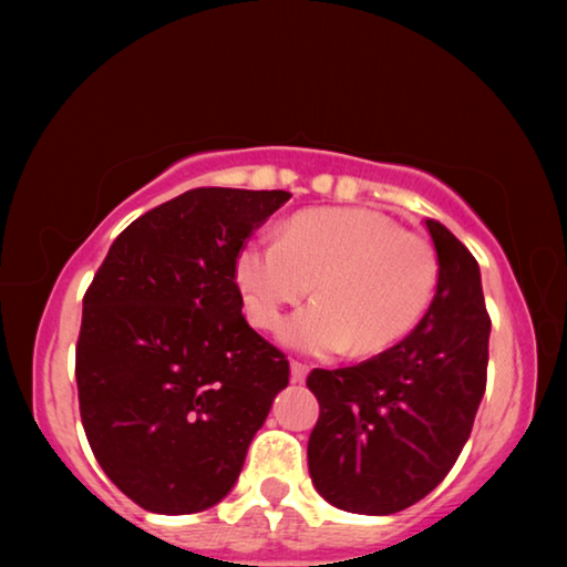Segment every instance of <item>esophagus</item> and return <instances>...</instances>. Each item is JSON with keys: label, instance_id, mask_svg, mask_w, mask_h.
<instances>
[{"label": "esophagus", "instance_id": "1", "mask_svg": "<svg viewBox=\"0 0 567 567\" xmlns=\"http://www.w3.org/2000/svg\"><path fill=\"white\" fill-rule=\"evenodd\" d=\"M290 370H292V382H305L307 372H310V368H307L305 362H297V360L290 362Z\"/></svg>", "mask_w": 567, "mask_h": 567}]
</instances>
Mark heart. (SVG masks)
I'll return each mask as SVG.
<instances>
[{
	"mask_svg": "<svg viewBox=\"0 0 567 567\" xmlns=\"http://www.w3.org/2000/svg\"><path fill=\"white\" fill-rule=\"evenodd\" d=\"M235 280L249 320L275 330L285 307L315 285L318 302L282 328V340L312 354H375L398 344L425 315L437 260L425 237L368 207H322L292 215L277 243L239 249Z\"/></svg>",
	"mask_w": 567,
	"mask_h": 567,
	"instance_id": "obj_1",
	"label": "heart"
}]
</instances>
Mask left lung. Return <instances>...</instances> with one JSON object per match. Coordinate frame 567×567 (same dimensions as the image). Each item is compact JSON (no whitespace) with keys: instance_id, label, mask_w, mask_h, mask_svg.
<instances>
[{"instance_id":"obj_1","label":"left lung","mask_w":567,"mask_h":567,"mask_svg":"<svg viewBox=\"0 0 567 567\" xmlns=\"http://www.w3.org/2000/svg\"><path fill=\"white\" fill-rule=\"evenodd\" d=\"M437 290L405 340L352 368L307 375L320 402L307 467L330 505L392 515L443 483L463 453L487 382L491 315L470 249L425 219Z\"/></svg>"}]
</instances>
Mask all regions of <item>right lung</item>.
Returning <instances> with one entry per match:
<instances>
[{"label": "right lung", "mask_w": 567, "mask_h": 567, "mask_svg": "<svg viewBox=\"0 0 567 567\" xmlns=\"http://www.w3.org/2000/svg\"><path fill=\"white\" fill-rule=\"evenodd\" d=\"M292 195L197 187L120 233L84 292L76 392L90 447L130 501L159 515L213 507L290 382L249 328L239 249Z\"/></svg>", "instance_id": "obj_1"}]
</instances>
